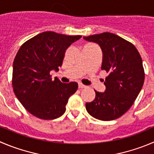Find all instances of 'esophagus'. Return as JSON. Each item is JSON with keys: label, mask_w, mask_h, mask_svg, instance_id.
I'll list each match as a JSON object with an SVG mask.
<instances>
[{"label": "esophagus", "mask_w": 154, "mask_h": 154, "mask_svg": "<svg viewBox=\"0 0 154 154\" xmlns=\"http://www.w3.org/2000/svg\"><path fill=\"white\" fill-rule=\"evenodd\" d=\"M86 86L85 85L82 84V83H79V88H84Z\"/></svg>", "instance_id": "esophagus-1"}]
</instances>
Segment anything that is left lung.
<instances>
[{
  "instance_id": "1",
  "label": "left lung",
  "mask_w": 154,
  "mask_h": 154,
  "mask_svg": "<svg viewBox=\"0 0 154 154\" xmlns=\"http://www.w3.org/2000/svg\"><path fill=\"white\" fill-rule=\"evenodd\" d=\"M97 43L103 52L101 69L108 73L104 92L95 91V99L86 103L88 112L97 119L110 121L130 109L144 82L140 55L133 44L110 32L83 37Z\"/></svg>"
}]
</instances>
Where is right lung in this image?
Instances as JSON below:
<instances>
[{
  "label": "right lung",
  "mask_w": 154,
  "mask_h": 154,
  "mask_svg": "<svg viewBox=\"0 0 154 154\" xmlns=\"http://www.w3.org/2000/svg\"><path fill=\"white\" fill-rule=\"evenodd\" d=\"M81 35L44 32L25 42L13 64L14 91L23 106L35 116L51 120L66 111L69 97L78 83L52 80L50 72L59 70L67 48Z\"/></svg>",
  "instance_id": "right-lung-1"
}]
</instances>
